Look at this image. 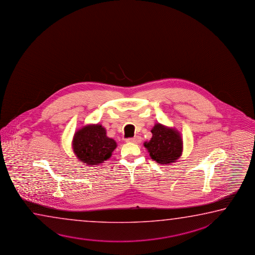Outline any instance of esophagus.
<instances>
[{"label":"esophagus","instance_id":"esophagus-1","mask_svg":"<svg viewBox=\"0 0 255 255\" xmlns=\"http://www.w3.org/2000/svg\"><path fill=\"white\" fill-rule=\"evenodd\" d=\"M141 140H142V138H141L139 135H136V136L132 137V138L127 139V140H126V142H133V143H139V142H141Z\"/></svg>","mask_w":255,"mask_h":255}]
</instances>
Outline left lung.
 <instances>
[{
  "label": "left lung",
  "instance_id": "1",
  "mask_svg": "<svg viewBox=\"0 0 255 255\" xmlns=\"http://www.w3.org/2000/svg\"><path fill=\"white\" fill-rule=\"evenodd\" d=\"M152 137L144 146L150 152L151 159L160 164L173 163L182 153V139L179 133L160 124H156L151 129Z\"/></svg>",
  "mask_w": 255,
  "mask_h": 255
}]
</instances>
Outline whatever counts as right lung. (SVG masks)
Listing matches in <instances>:
<instances>
[{
	"label": "right lung",
	"mask_w": 255,
	"mask_h": 255,
	"mask_svg": "<svg viewBox=\"0 0 255 255\" xmlns=\"http://www.w3.org/2000/svg\"><path fill=\"white\" fill-rule=\"evenodd\" d=\"M116 147V142L107 137L106 130L101 125L87 126L74 135V152L88 165L100 164L108 160Z\"/></svg>",
	"instance_id": "1"
}]
</instances>
